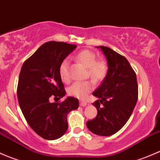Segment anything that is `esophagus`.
Segmentation results:
<instances>
[{
    "instance_id": "obj_1",
    "label": "esophagus",
    "mask_w": 160,
    "mask_h": 160,
    "mask_svg": "<svg viewBox=\"0 0 160 160\" xmlns=\"http://www.w3.org/2000/svg\"><path fill=\"white\" fill-rule=\"evenodd\" d=\"M87 105V102H84V101H81L80 102V106H82V107H85Z\"/></svg>"
}]
</instances>
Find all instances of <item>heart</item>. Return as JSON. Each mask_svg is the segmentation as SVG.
<instances>
[{
  "instance_id": "heart-1",
  "label": "heart",
  "mask_w": 160,
  "mask_h": 160,
  "mask_svg": "<svg viewBox=\"0 0 160 160\" xmlns=\"http://www.w3.org/2000/svg\"><path fill=\"white\" fill-rule=\"evenodd\" d=\"M77 58L86 68H88V74L96 82L104 79L108 71L106 63L103 61H97L96 55L89 50H83L77 55ZM69 61L65 58L59 66V76L64 83L70 82L69 75ZM94 85L91 81L76 82L72 84L68 88V93L71 96L83 99L88 93L93 89Z\"/></svg>"
}]
</instances>
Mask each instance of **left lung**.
I'll return each instance as SVG.
<instances>
[{
    "label": "left lung",
    "mask_w": 160,
    "mask_h": 160,
    "mask_svg": "<svg viewBox=\"0 0 160 160\" xmlns=\"http://www.w3.org/2000/svg\"><path fill=\"white\" fill-rule=\"evenodd\" d=\"M102 51L108 63V72L102 83L92 93L98 98L93 103L97 116L87 122L94 134L108 136L125 126L132 113L138 99L136 75L124 56L105 46Z\"/></svg>",
    "instance_id": "1"
}]
</instances>
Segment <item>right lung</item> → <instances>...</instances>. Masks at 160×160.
Here are the masks:
<instances>
[{
  "label": "right lung",
  "mask_w": 160,
  "mask_h": 160,
  "mask_svg": "<svg viewBox=\"0 0 160 160\" xmlns=\"http://www.w3.org/2000/svg\"><path fill=\"white\" fill-rule=\"evenodd\" d=\"M77 45L48 42L42 44L21 67L18 98L21 112L30 127L48 140L62 137L68 128L67 116L78 108V98L68 97L62 102H49L66 94L59 76L60 64Z\"/></svg>",
  "instance_id": "add662e5"
}]
</instances>
